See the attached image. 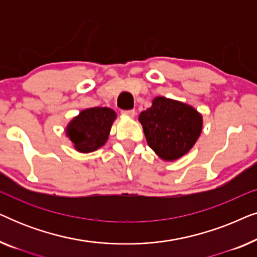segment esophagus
<instances>
[{"instance_id": "esophagus-1", "label": "esophagus", "mask_w": 257, "mask_h": 257, "mask_svg": "<svg viewBox=\"0 0 257 257\" xmlns=\"http://www.w3.org/2000/svg\"><path fill=\"white\" fill-rule=\"evenodd\" d=\"M121 113L128 118H133L136 115V111L135 110H124V111H121Z\"/></svg>"}]
</instances>
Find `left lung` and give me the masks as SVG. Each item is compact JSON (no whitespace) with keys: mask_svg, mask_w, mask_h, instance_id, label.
Wrapping results in <instances>:
<instances>
[{"mask_svg":"<svg viewBox=\"0 0 257 257\" xmlns=\"http://www.w3.org/2000/svg\"><path fill=\"white\" fill-rule=\"evenodd\" d=\"M147 144L163 160L173 161L194 146L202 130V115L181 101L157 97L139 114Z\"/></svg>","mask_w":257,"mask_h":257,"instance_id":"8db88e82","label":"left lung"}]
</instances>
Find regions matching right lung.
<instances>
[{
	"label": "right lung",
	"mask_w": 257,
	"mask_h": 257,
	"mask_svg": "<svg viewBox=\"0 0 257 257\" xmlns=\"http://www.w3.org/2000/svg\"><path fill=\"white\" fill-rule=\"evenodd\" d=\"M115 118V112L108 107L86 108L69 122L66 136L78 152H93L106 143Z\"/></svg>",
	"instance_id": "add662e5"
}]
</instances>
